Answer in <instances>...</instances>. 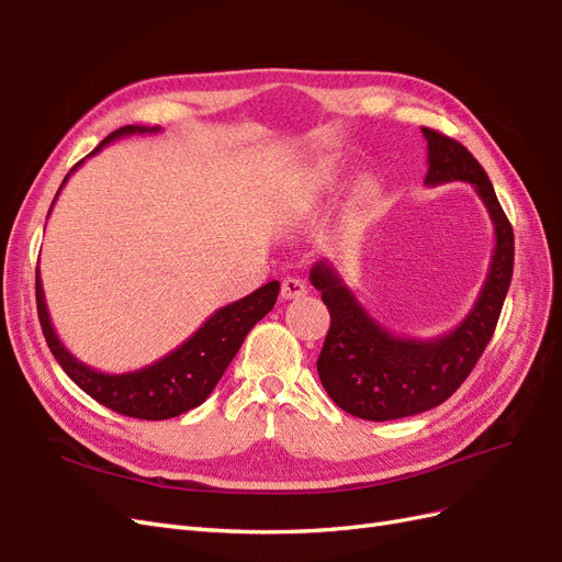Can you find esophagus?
Segmentation results:
<instances>
[{"label":"esophagus","instance_id":"obj_1","mask_svg":"<svg viewBox=\"0 0 562 562\" xmlns=\"http://www.w3.org/2000/svg\"><path fill=\"white\" fill-rule=\"evenodd\" d=\"M304 295H307V283L300 281V279H293V277L283 279V283H281V297L283 300H297V297H304Z\"/></svg>","mask_w":562,"mask_h":562}]
</instances>
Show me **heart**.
Returning a JSON list of instances; mask_svg holds the SVG:
<instances>
[{
  "mask_svg": "<svg viewBox=\"0 0 562 562\" xmlns=\"http://www.w3.org/2000/svg\"><path fill=\"white\" fill-rule=\"evenodd\" d=\"M337 176H339V168L333 159H326V161H318L314 168H312V176H310V190L314 194H321L330 190V187L337 182Z\"/></svg>",
  "mask_w": 562,
  "mask_h": 562,
  "instance_id": "heart-1",
  "label": "heart"
}]
</instances>
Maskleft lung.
Masks as SVG:
<instances>
[{
    "label": "left lung",
    "mask_w": 562,
    "mask_h": 562,
    "mask_svg": "<svg viewBox=\"0 0 562 562\" xmlns=\"http://www.w3.org/2000/svg\"><path fill=\"white\" fill-rule=\"evenodd\" d=\"M422 135L429 149L424 184L469 182L495 225V250L471 312L450 333L431 339L389 333L328 260L312 267L310 281L330 312V330L316 361L321 384L345 413L370 422L427 413L454 394L495 333L514 277V229L483 166L448 135L434 128H422Z\"/></svg>",
    "instance_id": "obj_1"
}]
</instances>
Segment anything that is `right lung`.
Returning a JSON list of instances; mask_svg holds the SVG:
<instances>
[{
	"label": "right lung",
	"mask_w": 562,
	"mask_h": 562,
	"mask_svg": "<svg viewBox=\"0 0 562 562\" xmlns=\"http://www.w3.org/2000/svg\"><path fill=\"white\" fill-rule=\"evenodd\" d=\"M159 131H161L159 126H151V128L122 126L114 133H110L89 157L98 155L105 145L119 138H126V135L159 133ZM81 164L83 159L65 176L63 184L70 180V176ZM54 203H50V209H54ZM35 285H37V314H40L46 345L50 353L56 356L60 368L67 372V378H70L81 391H87V394L95 398L100 405L110 407V411L119 415L138 417V419H171L206 401L211 396V391L215 389V384L220 382V378L225 375V370L232 363L236 351L241 349L250 328L274 310V302L279 297V288H281L279 281H269L267 285L258 288V291H252L250 295L227 304V307H220L215 314H211L206 321H203V326L192 337H187L180 347H176L171 353H166L164 359L149 363L140 370L112 375V372H100L87 366L83 361H79L75 353L65 349L46 310L40 267H37Z\"/></svg>",
	"instance_id": "1"
}]
</instances>
